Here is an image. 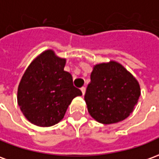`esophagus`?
Instances as JSON below:
<instances>
[{
    "label": "esophagus",
    "instance_id": "1",
    "mask_svg": "<svg viewBox=\"0 0 159 159\" xmlns=\"http://www.w3.org/2000/svg\"><path fill=\"white\" fill-rule=\"evenodd\" d=\"M80 90H81L82 95L84 96V95H85V93H86V87H84V86H83V87H81V88H80Z\"/></svg>",
    "mask_w": 159,
    "mask_h": 159
}]
</instances>
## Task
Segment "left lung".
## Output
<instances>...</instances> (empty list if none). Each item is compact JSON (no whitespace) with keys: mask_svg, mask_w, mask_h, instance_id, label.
Listing matches in <instances>:
<instances>
[{"mask_svg":"<svg viewBox=\"0 0 159 159\" xmlns=\"http://www.w3.org/2000/svg\"><path fill=\"white\" fill-rule=\"evenodd\" d=\"M141 91L137 79L115 61L93 66L85 94L87 111L98 123L110 125L128 118Z\"/></svg>","mask_w":159,"mask_h":159,"instance_id":"left-lung-1","label":"left lung"}]
</instances>
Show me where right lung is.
Instances as JSON below:
<instances>
[{
  "instance_id": "1",
  "label": "right lung",
  "mask_w": 159,
  "mask_h": 159,
  "mask_svg": "<svg viewBox=\"0 0 159 159\" xmlns=\"http://www.w3.org/2000/svg\"><path fill=\"white\" fill-rule=\"evenodd\" d=\"M66 60L52 49L40 53L27 66L18 86L17 103L25 118L40 127L58 124L72 100L81 96L64 71Z\"/></svg>"
}]
</instances>
